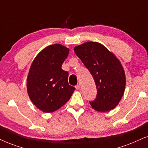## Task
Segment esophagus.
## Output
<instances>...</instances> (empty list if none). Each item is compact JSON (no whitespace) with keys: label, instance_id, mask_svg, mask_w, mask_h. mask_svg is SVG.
Masks as SVG:
<instances>
[{"label":"esophagus","instance_id":"34e87169","mask_svg":"<svg viewBox=\"0 0 148 148\" xmlns=\"http://www.w3.org/2000/svg\"><path fill=\"white\" fill-rule=\"evenodd\" d=\"M75 88L76 89H79L80 88V85H79V84H78V85H76V86H75Z\"/></svg>","mask_w":148,"mask_h":148}]
</instances>
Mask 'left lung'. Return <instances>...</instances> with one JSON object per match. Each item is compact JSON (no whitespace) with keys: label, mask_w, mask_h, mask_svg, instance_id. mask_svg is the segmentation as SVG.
<instances>
[{"label":"left lung","mask_w":148,"mask_h":148,"mask_svg":"<svg viewBox=\"0 0 148 148\" xmlns=\"http://www.w3.org/2000/svg\"><path fill=\"white\" fill-rule=\"evenodd\" d=\"M74 50L96 83L97 96L89 102L91 107L100 112L113 109L122 98L126 87V75L120 61L98 42H85Z\"/></svg>","instance_id":"1"}]
</instances>
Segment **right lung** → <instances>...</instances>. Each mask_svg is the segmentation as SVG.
Here are the masks:
<instances>
[{
    "label": "right lung",
    "mask_w": 148,
    "mask_h": 148,
    "mask_svg": "<svg viewBox=\"0 0 148 148\" xmlns=\"http://www.w3.org/2000/svg\"><path fill=\"white\" fill-rule=\"evenodd\" d=\"M69 52V48L61 44L50 45L36 56L30 67L28 94L35 106L45 113L60 108L75 90L68 83V72L61 68Z\"/></svg>",
    "instance_id": "add662e5"
}]
</instances>
